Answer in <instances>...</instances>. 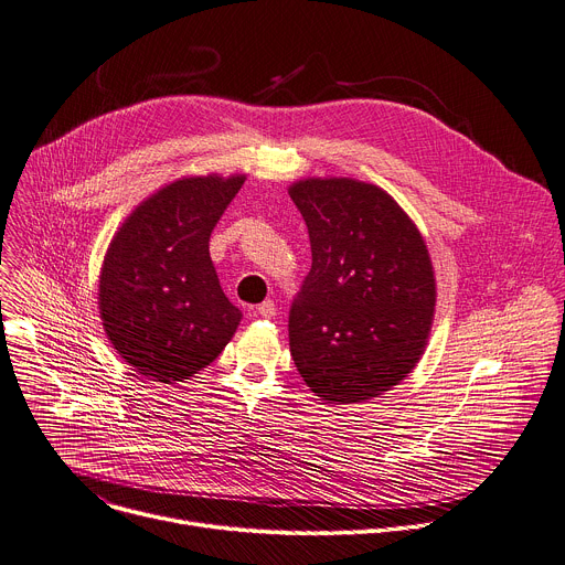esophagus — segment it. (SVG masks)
<instances>
[{
    "label": "esophagus",
    "mask_w": 565,
    "mask_h": 565,
    "mask_svg": "<svg viewBox=\"0 0 565 565\" xmlns=\"http://www.w3.org/2000/svg\"><path fill=\"white\" fill-rule=\"evenodd\" d=\"M256 313H259L262 318H275V313H277V309H275V301L273 299H266L264 303H259V309H256Z\"/></svg>",
    "instance_id": "1"
}]
</instances>
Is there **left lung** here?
Masks as SVG:
<instances>
[{
    "mask_svg": "<svg viewBox=\"0 0 565 565\" xmlns=\"http://www.w3.org/2000/svg\"><path fill=\"white\" fill-rule=\"evenodd\" d=\"M288 193L313 252L288 318L292 361L320 401L381 396L428 344L437 284L426 241L376 184L303 178Z\"/></svg>",
    "mask_w": 565,
    "mask_h": 565,
    "instance_id": "left-lung-1",
    "label": "left lung"
}]
</instances>
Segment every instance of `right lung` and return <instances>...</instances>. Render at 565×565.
<instances>
[{"instance_id": "1", "label": "right lung", "mask_w": 565, "mask_h": 565, "mask_svg": "<svg viewBox=\"0 0 565 565\" xmlns=\"http://www.w3.org/2000/svg\"><path fill=\"white\" fill-rule=\"evenodd\" d=\"M245 173L184 175L141 200L98 275L110 344L141 376L175 383L221 355L241 324L210 256V236Z\"/></svg>"}]
</instances>
